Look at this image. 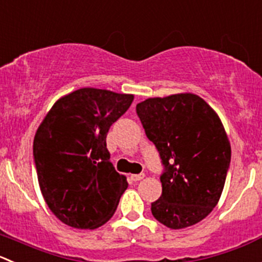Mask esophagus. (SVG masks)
<instances>
[{
	"instance_id": "34e87169",
	"label": "esophagus",
	"mask_w": 262,
	"mask_h": 262,
	"mask_svg": "<svg viewBox=\"0 0 262 262\" xmlns=\"http://www.w3.org/2000/svg\"><path fill=\"white\" fill-rule=\"evenodd\" d=\"M144 178V174H133L130 175V179L133 180V182H139V180H142Z\"/></svg>"
}]
</instances>
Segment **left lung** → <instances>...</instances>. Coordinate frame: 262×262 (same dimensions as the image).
Masks as SVG:
<instances>
[{"instance_id": "obj_1", "label": "left lung", "mask_w": 262, "mask_h": 262, "mask_svg": "<svg viewBox=\"0 0 262 262\" xmlns=\"http://www.w3.org/2000/svg\"><path fill=\"white\" fill-rule=\"evenodd\" d=\"M137 115L164 165L152 215L170 229L197 224L219 202L229 169L232 151L222 120L193 93L147 98Z\"/></svg>"}]
</instances>
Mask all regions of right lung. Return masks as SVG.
I'll return each mask as SVG.
<instances>
[{"label":"right lung","mask_w":262,"mask_h":262,"mask_svg":"<svg viewBox=\"0 0 262 262\" xmlns=\"http://www.w3.org/2000/svg\"><path fill=\"white\" fill-rule=\"evenodd\" d=\"M133 100L80 88L56 101L38 126L33 142L38 183L63 224L96 229L113 217L128 182L111 164L106 136Z\"/></svg>","instance_id":"add662e5"}]
</instances>
